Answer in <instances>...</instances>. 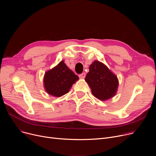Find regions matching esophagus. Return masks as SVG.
Wrapping results in <instances>:
<instances>
[{
	"label": "esophagus",
	"instance_id": "1",
	"mask_svg": "<svg viewBox=\"0 0 156 156\" xmlns=\"http://www.w3.org/2000/svg\"><path fill=\"white\" fill-rule=\"evenodd\" d=\"M85 73H81V74H80V75H79V77L80 78H82V79H83V78H85Z\"/></svg>",
	"mask_w": 156,
	"mask_h": 156
}]
</instances>
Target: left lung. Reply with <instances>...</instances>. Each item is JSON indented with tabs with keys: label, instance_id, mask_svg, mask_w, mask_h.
<instances>
[{
	"label": "left lung",
	"instance_id": "obj_1",
	"mask_svg": "<svg viewBox=\"0 0 156 156\" xmlns=\"http://www.w3.org/2000/svg\"><path fill=\"white\" fill-rule=\"evenodd\" d=\"M85 80L92 94L102 101L108 100L115 95L118 86L117 77L106 66L97 61L90 66Z\"/></svg>",
	"mask_w": 156,
	"mask_h": 156
}]
</instances>
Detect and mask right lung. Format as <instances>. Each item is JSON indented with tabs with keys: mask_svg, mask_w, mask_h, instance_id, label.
Listing matches in <instances>:
<instances>
[{
	"mask_svg": "<svg viewBox=\"0 0 156 156\" xmlns=\"http://www.w3.org/2000/svg\"><path fill=\"white\" fill-rule=\"evenodd\" d=\"M78 78L62 61L57 66L45 73L44 87L48 94L61 97L69 92L73 84Z\"/></svg>",
	"mask_w": 156,
	"mask_h": 156,
	"instance_id": "1",
	"label": "right lung"
}]
</instances>
